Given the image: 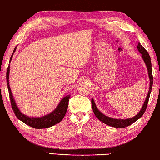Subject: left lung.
Segmentation results:
<instances>
[{"label":"left lung","instance_id":"obj_1","mask_svg":"<svg viewBox=\"0 0 160 160\" xmlns=\"http://www.w3.org/2000/svg\"><path fill=\"white\" fill-rule=\"evenodd\" d=\"M137 49H138L139 52L142 54V58L146 65L147 70H148V72L149 80H150V87H149L148 94L146 96L145 101L143 102V105L142 106V109H141V110L139 112V113L134 116V117L126 118V119H119V118H113L109 117L108 116L103 114L101 111H99V109L96 107L93 99V98L92 99V109H93V113H94L96 118H98V120L102 121V123L107 124L109 126H112L114 128H123L127 126H129L131 124H132L133 123H134V122L138 120L139 118L142 117L143 114H144V112L146 109L147 105H148V100L150 98V95H151V93L152 83H153L151 60V57H150L148 52H147L146 50L140 44V43H139L138 46H137Z\"/></svg>","mask_w":160,"mask_h":160}]
</instances>
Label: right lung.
Returning <instances> with one entry per match:
<instances>
[{
    "mask_svg": "<svg viewBox=\"0 0 160 160\" xmlns=\"http://www.w3.org/2000/svg\"><path fill=\"white\" fill-rule=\"evenodd\" d=\"M16 49H17V46L15 47L14 50V52L12 53V55L9 59V62H11L12 57H13L14 52H15ZM9 68L10 66H8L7 73H6V79H7V84H8V89L9 94V98H10L12 108L14 114L18 119L23 122L24 123H26L28 126L32 127L33 128H36V129H42V128H50L51 126H53L54 125L59 123L66 114V112L67 111L68 105V101H69L70 96L71 95H67L65 96L63 98H62L60 102L57 106V108H55L52 112L46 114L45 116L41 117H28V116L25 115L24 114L22 113L20 111V109H18L17 103L15 102V100L12 95V93L11 92L10 87H9Z\"/></svg>",
    "mask_w": 160,
    "mask_h": 160,
    "instance_id": "1",
    "label": "right lung"
}]
</instances>
